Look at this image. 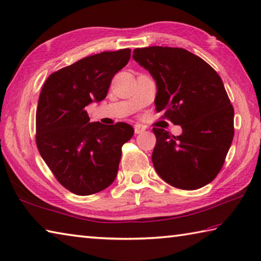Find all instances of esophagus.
Here are the masks:
<instances>
[{"mask_svg": "<svg viewBox=\"0 0 261 261\" xmlns=\"http://www.w3.org/2000/svg\"><path fill=\"white\" fill-rule=\"evenodd\" d=\"M146 130V126L143 124H136L135 125V132L136 134H143V132Z\"/></svg>", "mask_w": 261, "mask_h": 261, "instance_id": "34e87169", "label": "esophagus"}]
</instances>
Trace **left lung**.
Returning a JSON list of instances; mask_svg holds the SVG:
<instances>
[{"label":"left lung","mask_w":261,"mask_h":261,"mask_svg":"<svg viewBox=\"0 0 261 261\" xmlns=\"http://www.w3.org/2000/svg\"><path fill=\"white\" fill-rule=\"evenodd\" d=\"M132 58L155 80L156 111L182 127L177 137L153 129L156 172L180 189L205 186L219 173L234 137V108L220 76L200 57L181 48H138Z\"/></svg>","instance_id":"left-lung-1"}]
</instances>
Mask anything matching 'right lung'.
Returning a JSON list of instances; mask_svg holds the SVG:
<instances>
[{
  "instance_id": "right-lung-1",
  "label": "right lung",
  "mask_w": 261,
  "mask_h": 261,
  "mask_svg": "<svg viewBox=\"0 0 261 261\" xmlns=\"http://www.w3.org/2000/svg\"><path fill=\"white\" fill-rule=\"evenodd\" d=\"M130 55V49H121L85 57L52 73L41 90L37 149L56 179L76 195L101 192L114 181L122 146L134 136L126 123H90L85 111L106 98L112 79Z\"/></svg>"
}]
</instances>
